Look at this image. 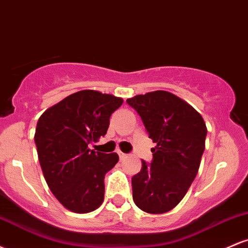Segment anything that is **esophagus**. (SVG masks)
<instances>
[{"mask_svg": "<svg viewBox=\"0 0 248 248\" xmlns=\"http://www.w3.org/2000/svg\"><path fill=\"white\" fill-rule=\"evenodd\" d=\"M118 154H119V157H120V160H124V157H127L126 154H124L122 152H118Z\"/></svg>", "mask_w": 248, "mask_h": 248, "instance_id": "esophagus-1", "label": "esophagus"}]
</instances>
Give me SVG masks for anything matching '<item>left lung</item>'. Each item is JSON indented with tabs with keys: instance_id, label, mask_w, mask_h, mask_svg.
I'll return each mask as SVG.
<instances>
[{
	"instance_id": "obj_1",
	"label": "left lung",
	"mask_w": 248,
	"mask_h": 248,
	"mask_svg": "<svg viewBox=\"0 0 248 248\" xmlns=\"http://www.w3.org/2000/svg\"><path fill=\"white\" fill-rule=\"evenodd\" d=\"M127 102L156 143L152 163L142 161L140 172L132 178L134 203L144 212L166 213L183 199L197 175L206 124L191 105L167 91L135 95Z\"/></svg>"
}]
</instances>
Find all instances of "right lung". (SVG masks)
<instances>
[{
    "instance_id": "1",
    "label": "right lung",
    "mask_w": 248,
    "mask_h": 248,
    "mask_svg": "<svg viewBox=\"0 0 248 248\" xmlns=\"http://www.w3.org/2000/svg\"><path fill=\"white\" fill-rule=\"evenodd\" d=\"M124 99L94 90L73 93L38 119L35 142L43 175L62 206L88 213L104 202L105 175L118 163L116 153L88 148L106 135L109 118Z\"/></svg>"
}]
</instances>
